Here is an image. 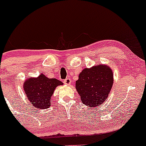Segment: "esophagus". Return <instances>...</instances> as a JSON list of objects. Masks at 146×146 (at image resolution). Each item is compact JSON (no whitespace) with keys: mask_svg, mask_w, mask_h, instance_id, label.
<instances>
[{"mask_svg":"<svg viewBox=\"0 0 146 146\" xmlns=\"http://www.w3.org/2000/svg\"><path fill=\"white\" fill-rule=\"evenodd\" d=\"M64 84H66V85H69L70 83H71V80H70V78H66V80H64Z\"/></svg>","mask_w":146,"mask_h":146,"instance_id":"esophagus-1","label":"esophagus"}]
</instances>
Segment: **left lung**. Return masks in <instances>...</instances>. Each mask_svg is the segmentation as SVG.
Wrapping results in <instances>:
<instances>
[{
  "mask_svg": "<svg viewBox=\"0 0 146 146\" xmlns=\"http://www.w3.org/2000/svg\"><path fill=\"white\" fill-rule=\"evenodd\" d=\"M114 75L108 65L100 64L85 68L80 73L76 88L80 100L88 107L102 105L112 88Z\"/></svg>",
  "mask_w": 146,
  "mask_h": 146,
  "instance_id": "8db88e82",
  "label": "left lung"
}]
</instances>
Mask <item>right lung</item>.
Listing matches in <instances>:
<instances>
[{
  "label": "right lung",
  "mask_w": 146,
  "mask_h": 146,
  "mask_svg": "<svg viewBox=\"0 0 146 146\" xmlns=\"http://www.w3.org/2000/svg\"><path fill=\"white\" fill-rule=\"evenodd\" d=\"M64 83L56 78H48L43 73L36 78L26 79L23 83L25 95L32 107L36 110H44L51 106V97L56 88Z\"/></svg>",
  "instance_id": "1"
}]
</instances>
